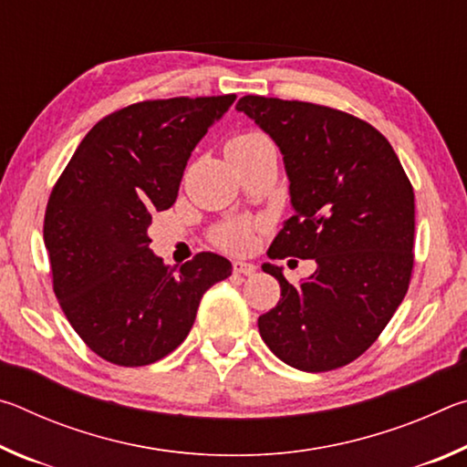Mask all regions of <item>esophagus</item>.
<instances>
[{
	"label": "esophagus",
	"mask_w": 467,
	"mask_h": 467,
	"mask_svg": "<svg viewBox=\"0 0 467 467\" xmlns=\"http://www.w3.org/2000/svg\"><path fill=\"white\" fill-rule=\"evenodd\" d=\"M233 270H234V274H243V275H253L255 274V270H257V265L255 264H249V262H234L233 264Z\"/></svg>",
	"instance_id": "obj_1"
}]
</instances>
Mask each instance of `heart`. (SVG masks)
Here are the masks:
<instances>
[{
  "label": "heart",
  "mask_w": 467,
  "mask_h": 467,
  "mask_svg": "<svg viewBox=\"0 0 467 467\" xmlns=\"http://www.w3.org/2000/svg\"><path fill=\"white\" fill-rule=\"evenodd\" d=\"M262 141H267V140L264 136H259V133H253V131L239 133V136L228 140L226 154H233L236 150H247L251 146L262 144ZM214 241L223 249L243 251L247 249L251 243V226L247 223H243V220H233V223H226L218 228L214 233Z\"/></svg>",
  "instance_id": "b5f03b06"
}]
</instances>
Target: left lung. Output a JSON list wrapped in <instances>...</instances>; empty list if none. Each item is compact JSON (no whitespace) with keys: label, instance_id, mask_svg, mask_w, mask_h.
<instances>
[{"label":"left lung","instance_id":"obj_1","mask_svg":"<svg viewBox=\"0 0 467 467\" xmlns=\"http://www.w3.org/2000/svg\"><path fill=\"white\" fill-rule=\"evenodd\" d=\"M236 110L280 148L295 214L272 259H315L298 286L264 264L282 298L257 319L286 365L326 373L357 360L404 300L414 265V189L373 125L300 100L243 97Z\"/></svg>","mask_w":467,"mask_h":467}]
</instances>
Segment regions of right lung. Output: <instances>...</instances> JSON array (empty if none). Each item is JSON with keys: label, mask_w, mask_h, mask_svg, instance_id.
<instances>
[{"label": "right lung", "mask_w": 467, "mask_h": 467, "mask_svg": "<svg viewBox=\"0 0 467 467\" xmlns=\"http://www.w3.org/2000/svg\"><path fill=\"white\" fill-rule=\"evenodd\" d=\"M234 94L144 100L86 133L45 212L53 290L86 346L119 367H146L187 337L203 292L231 275L216 253L179 267L150 249L154 212L177 200L189 156Z\"/></svg>", "instance_id": "add662e5"}]
</instances>
